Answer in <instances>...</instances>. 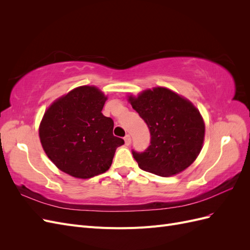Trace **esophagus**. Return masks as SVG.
I'll return each instance as SVG.
<instances>
[{
    "instance_id": "1",
    "label": "esophagus",
    "mask_w": 250,
    "mask_h": 250,
    "mask_svg": "<svg viewBox=\"0 0 250 250\" xmlns=\"http://www.w3.org/2000/svg\"><path fill=\"white\" fill-rule=\"evenodd\" d=\"M124 141H125V144L126 145H129L130 142H131V139H130V135L129 134H126L124 137Z\"/></svg>"
}]
</instances>
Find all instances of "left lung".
<instances>
[{"label":"left lung","instance_id":"obj_1","mask_svg":"<svg viewBox=\"0 0 250 250\" xmlns=\"http://www.w3.org/2000/svg\"><path fill=\"white\" fill-rule=\"evenodd\" d=\"M132 108L147 124L151 140L144 152L132 150L139 167L160 176L184 171L200 153L204 122L199 110L166 87L144 90L129 97Z\"/></svg>","mask_w":250,"mask_h":250}]
</instances>
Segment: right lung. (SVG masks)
<instances>
[{
  "instance_id": "1",
  "label": "right lung",
  "mask_w": 250,
  "mask_h": 250,
  "mask_svg": "<svg viewBox=\"0 0 250 250\" xmlns=\"http://www.w3.org/2000/svg\"><path fill=\"white\" fill-rule=\"evenodd\" d=\"M107 98L95 86H79L59 98L44 112L40 139L58 169L77 178L106 172L124 140L112 133L113 121L103 116Z\"/></svg>"
}]
</instances>
